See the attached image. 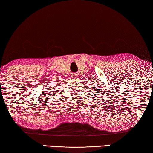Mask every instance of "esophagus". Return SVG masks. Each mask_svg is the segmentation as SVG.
<instances>
[{
	"instance_id": "34e87169",
	"label": "esophagus",
	"mask_w": 153,
	"mask_h": 153,
	"mask_svg": "<svg viewBox=\"0 0 153 153\" xmlns=\"http://www.w3.org/2000/svg\"><path fill=\"white\" fill-rule=\"evenodd\" d=\"M72 76L73 77V78H76V74H72Z\"/></svg>"
}]
</instances>
